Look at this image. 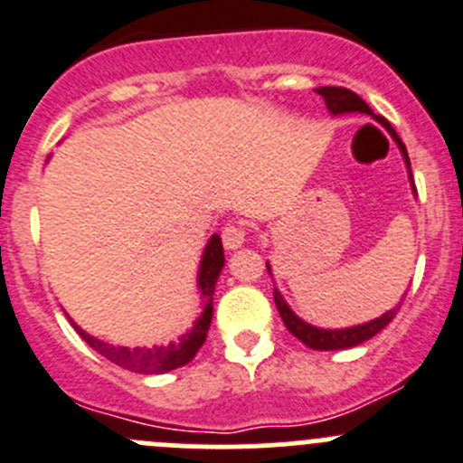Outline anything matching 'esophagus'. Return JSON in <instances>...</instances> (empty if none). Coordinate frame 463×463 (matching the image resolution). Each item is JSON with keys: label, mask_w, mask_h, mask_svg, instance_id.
<instances>
[{"label": "esophagus", "mask_w": 463, "mask_h": 463, "mask_svg": "<svg viewBox=\"0 0 463 463\" xmlns=\"http://www.w3.org/2000/svg\"><path fill=\"white\" fill-rule=\"evenodd\" d=\"M246 228L241 223H226L222 231V241L228 250H235L244 244Z\"/></svg>", "instance_id": "esophagus-1"}]
</instances>
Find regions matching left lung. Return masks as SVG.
<instances>
[{
  "mask_svg": "<svg viewBox=\"0 0 463 463\" xmlns=\"http://www.w3.org/2000/svg\"><path fill=\"white\" fill-rule=\"evenodd\" d=\"M317 92L323 97L327 110L335 112V115H341V112H366V115H373V110L369 108V103H366L360 94H355L353 90H348V88H335V85H326V88H317ZM373 118L378 119V122L383 124L389 133H392L393 140H396L398 146H401L402 156H405L407 169H410L411 187H414V192H416L414 178H411L410 156H407L405 145H402V140L398 137V133L393 131V127L383 118V115H373ZM267 269H269V264H267ZM269 273H271V269H269ZM273 300H276V307H278V312H280L282 323L287 326V330H289L294 336H298L305 345L314 348V351H341V348H351V345L362 344V341H366V339H371V336L378 335L383 327H387L389 321H392L398 312V307H393V309H389V312H384L383 317L373 318V321H369V323H362V326L344 327V330H321V327H314V326H309V323L300 321V318L291 312L289 305L285 303V298H282L280 291H278L276 287H273Z\"/></svg>",
  "mask_w": 463,
  "mask_h": 463,
  "instance_id": "obj_1",
  "label": "left lung"
}]
</instances>
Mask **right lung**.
Here are the masks:
<instances>
[{
    "label": "right lung",
    "mask_w": 463,
    "mask_h": 463,
    "mask_svg": "<svg viewBox=\"0 0 463 463\" xmlns=\"http://www.w3.org/2000/svg\"><path fill=\"white\" fill-rule=\"evenodd\" d=\"M223 267V246L222 237L213 235V240L208 241L203 250V260H201L199 267V287L201 296H203L205 309L201 314V318L196 321V326L192 327L190 335H185L181 339V344H169L167 348L160 345V348H127V345H110L103 344V341L94 339V336L85 335L74 321L71 326L76 327L80 336H83L85 344L90 348L103 355L106 360H110L112 364L122 366V369L133 371V373H165V371L178 369V366H185L187 362L194 360V355L199 353V348L203 345L205 335L210 330V321H213V294L214 285H217L219 271Z\"/></svg>",
    "instance_id": "right-lung-1"
}]
</instances>
